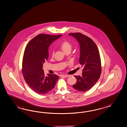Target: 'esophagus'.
I'll return each mask as SVG.
<instances>
[{
	"mask_svg": "<svg viewBox=\"0 0 127 127\" xmlns=\"http://www.w3.org/2000/svg\"><path fill=\"white\" fill-rule=\"evenodd\" d=\"M61 77H63L64 78H67V77H69V75H64V74H62V75H60Z\"/></svg>",
	"mask_w": 127,
	"mask_h": 127,
	"instance_id": "obj_1",
	"label": "esophagus"
}]
</instances>
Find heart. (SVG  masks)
I'll use <instances>...</instances> for the list:
<instances>
[{"label": "heart", "mask_w": 127, "mask_h": 127, "mask_svg": "<svg viewBox=\"0 0 127 127\" xmlns=\"http://www.w3.org/2000/svg\"><path fill=\"white\" fill-rule=\"evenodd\" d=\"M61 47L62 48V50L64 51L65 52L66 51L68 50H71V48H72V45L71 43L67 41H64L62 42L61 44ZM54 54V51H52V55H53Z\"/></svg>", "instance_id": "heart-1"}]
</instances>
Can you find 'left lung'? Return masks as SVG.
Listing matches in <instances>:
<instances>
[{"instance_id":"1","label":"left lung","mask_w":127,"mask_h":127,"mask_svg":"<svg viewBox=\"0 0 127 127\" xmlns=\"http://www.w3.org/2000/svg\"><path fill=\"white\" fill-rule=\"evenodd\" d=\"M75 38L80 45L79 62L83 69L82 76H74L77 82L72 87L80 92L91 89L99 79L101 63L99 52L95 42L90 38L80 33L69 34Z\"/></svg>"}]
</instances>
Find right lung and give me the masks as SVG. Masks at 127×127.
Returning a JSON list of instances; mask_svg holds the SVG:
<instances>
[{
  "label": "right lung",
  "mask_w": 127,
  "mask_h": 127,
  "mask_svg": "<svg viewBox=\"0 0 127 127\" xmlns=\"http://www.w3.org/2000/svg\"><path fill=\"white\" fill-rule=\"evenodd\" d=\"M61 36L38 34L29 42L24 50L22 74L29 87L39 94H45L51 91L58 79L56 74H48L45 76L42 66L48 58V47Z\"/></svg>",
  "instance_id": "1"
}]
</instances>
